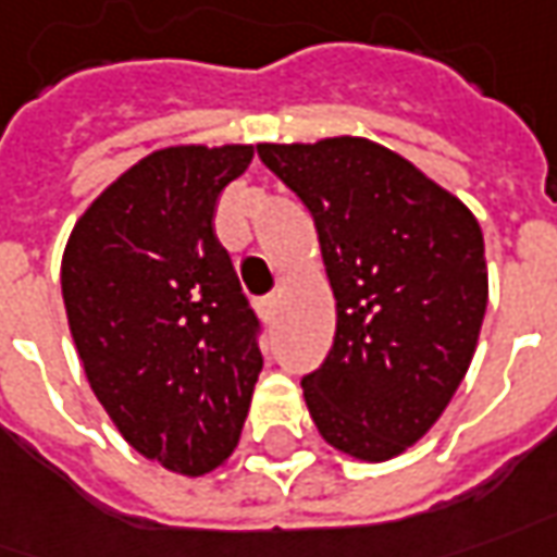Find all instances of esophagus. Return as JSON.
Masks as SVG:
<instances>
[{"label":"esophagus","mask_w":557,"mask_h":557,"mask_svg":"<svg viewBox=\"0 0 557 557\" xmlns=\"http://www.w3.org/2000/svg\"><path fill=\"white\" fill-rule=\"evenodd\" d=\"M277 301H280V293L264 295L262 301H259V310H262L264 320H271V317H274V310H277Z\"/></svg>","instance_id":"esophagus-1"}]
</instances>
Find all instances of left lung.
<instances>
[{
  "label": "left lung",
  "mask_w": 557,
  "mask_h": 557,
  "mask_svg": "<svg viewBox=\"0 0 557 557\" xmlns=\"http://www.w3.org/2000/svg\"><path fill=\"white\" fill-rule=\"evenodd\" d=\"M317 225L338 326L301 377L320 436L359 460L406 451L438 421L487 308L475 215L396 151L359 136L256 146Z\"/></svg>",
  "instance_id": "obj_1"
}]
</instances>
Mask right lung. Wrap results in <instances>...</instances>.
Wrapping results in <instances>:
<instances>
[{
    "instance_id": "right-lung-1",
    "label": "right lung",
    "mask_w": 557,
    "mask_h": 557,
    "mask_svg": "<svg viewBox=\"0 0 557 557\" xmlns=\"http://www.w3.org/2000/svg\"><path fill=\"white\" fill-rule=\"evenodd\" d=\"M252 146L143 158L72 228L63 305L90 389L136 451L203 475L228 460L262 372V323L219 244V191Z\"/></svg>"
}]
</instances>
